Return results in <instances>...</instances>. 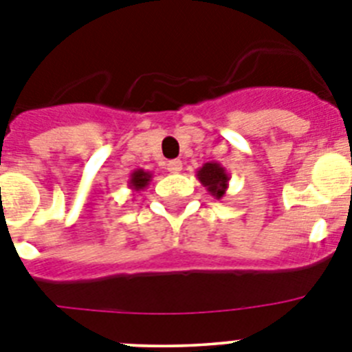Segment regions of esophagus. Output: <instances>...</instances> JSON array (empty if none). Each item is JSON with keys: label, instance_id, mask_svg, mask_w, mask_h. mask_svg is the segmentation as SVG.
<instances>
[{"label": "esophagus", "instance_id": "1", "mask_svg": "<svg viewBox=\"0 0 352 352\" xmlns=\"http://www.w3.org/2000/svg\"><path fill=\"white\" fill-rule=\"evenodd\" d=\"M182 169H183L182 160H170L169 164H167V170H169V173H179Z\"/></svg>", "mask_w": 352, "mask_h": 352}]
</instances>
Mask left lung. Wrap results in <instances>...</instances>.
Wrapping results in <instances>:
<instances>
[{"label": "left lung", "instance_id": "obj_1", "mask_svg": "<svg viewBox=\"0 0 352 352\" xmlns=\"http://www.w3.org/2000/svg\"><path fill=\"white\" fill-rule=\"evenodd\" d=\"M197 179L201 182V185L208 190V194L214 199H222L226 195L227 188H229V173L226 170V167L219 162H206L203 167L197 169Z\"/></svg>", "mask_w": 352, "mask_h": 352}]
</instances>
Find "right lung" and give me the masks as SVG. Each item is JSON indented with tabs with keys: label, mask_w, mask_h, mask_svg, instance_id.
<instances>
[{
	"label": "right lung",
	"mask_w": 352,
	"mask_h": 352,
	"mask_svg": "<svg viewBox=\"0 0 352 352\" xmlns=\"http://www.w3.org/2000/svg\"><path fill=\"white\" fill-rule=\"evenodd\" d=\"M149 182H151V173L149 170L135 169L133 173H130L129 188L132 192H141L149 185Z\"/></svg>",
	"instance_id": "obj_1"
}]
</instances>
